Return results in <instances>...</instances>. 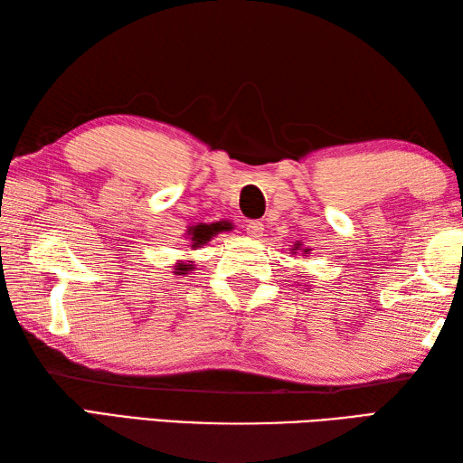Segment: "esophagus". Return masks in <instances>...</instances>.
<instances>
[{"label": "esophagus", "mask_w": 463, "mask_h": 463, "mask_svg": "<svg viewBox=\"0 0 463 463\" xmlns=\"http://www.w3.org/2000/svg\"><path fill=\"white\" fill-rule=\"evenodd\" d=\"M244 231H247L249 237L252 239H259L262 237V231H264V224L260 221H249L247 226H244Z\"/></svg>", "instance_id": "esophagus-1"}]
</instances>
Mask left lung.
<instances>
[{
    "instance_id": "obj_1",
    "label": "left lung",
    "mask_w": 463,
    "mask_h": 463,
    "mask_svg": "<svg viewBox=\"0 0 463 463\" xmlns=\"http://www.w3.org/2000/svg\"><path fill=\"white\" fill-rule=\"evenodd\" d=\"M298 247H300V244H294V250H298ZM308 250L310 249H304V252H307V254H308Z\"/></svg>"
}]
</instances>
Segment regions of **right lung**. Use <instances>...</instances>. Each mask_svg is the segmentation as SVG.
Segmentation results:
<instances>
[{"mask_svg": "<svg viewBox=\"0 0 463 463\" xmlns=\"http://www.w3.org/2000/svg\"><path fill=\"white\" fill-rule=\"evenodd\" d=\"M231 224L229 222H213V224H196V226H191L189 231H186V234H189V241H191V247L193 249H199L203 247V244L209 242L213 237H216V234L222 232V231H229ZM193 260L189 262H176L175 264V274H186L189 270H193Z\"/></svg>", "mask_w": 463, "mask_h": 463, "instance_id": "add662e5", "label": "right lung"}]
</instances>
